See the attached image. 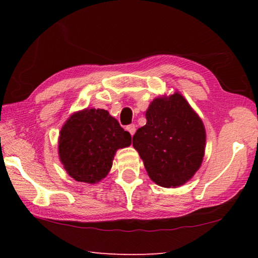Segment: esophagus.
I'll return each instance as SVG.
<instances>
[{
    "label": "esophagus",
    "mask_w": 258,
    "mask_h": 258,
    "mask_svg": "<svg viewBox=\"0 0 258 258\" xmlns=\"http://www.w3.org/2000/svg\"><path fill=\"white\" fill-rule=\"evenodd\" d=\"M126 130H127L128 132H130V134L133 137L134 133H135V131H137V126H135L134 124H131V125L127 126V127H126Z\"/></svg>",
    "instance_id": "34e87169"
}]
</instances>
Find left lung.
Instances as JSON below:
<instances>
[{"instance_id":"1","label":"left lung","mask_w":258,"mask_h":258,"mask_svg":"<svg viewBox=\"0 0 258 258\" xmlns=\"http://www.w3.org/2000/svg\"><path fill=\"white\" fill-rule=\"evenodd\" d=\"M147 124L137 131L133 147L156 184L177 187L203 163L206 132L203 120L183 95L156 98L146 111Z\"/></svg>"}]
</instances>
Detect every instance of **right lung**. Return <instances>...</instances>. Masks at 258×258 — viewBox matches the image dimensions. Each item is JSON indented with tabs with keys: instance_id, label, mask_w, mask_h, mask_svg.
Listing matches in <instances>:
<instances>
[{
	"instance_id": "add662e5",
	"label": "right lung",
	"mask_w": 258,
	"mask_h": 258,
	"mask_svg": "<svg viewBox=\"0 0 258 258\" xmlns=\"http://www.w3.org/2000/svg\"><path fill=\"white\" fill-rule=\"evenodd\" d=\"M131 134L104 109L74 112L60 131L59 157L74 180L94 184L108 175L113 156L131 145Z\"/></svg>"
}]
</instances>
